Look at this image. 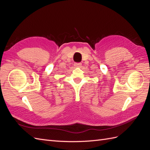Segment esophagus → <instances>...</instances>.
<instances>
[{"instance_id": "obj_1", "label": "esophagus", "mask_w": 150, "mask_h": 150, "mask_svg": "<svg viewBox=\"0 0 150 150\" xmlns=\"http://www.w3.org/2000/svg\"><path fill=\"white\" fill-rule=\"evenodd\" d=\"M81 66H82V63H81V62L74 63V66L75 67H81Z\"/></svg>"}]
</instances>
